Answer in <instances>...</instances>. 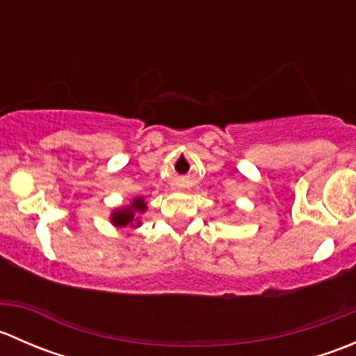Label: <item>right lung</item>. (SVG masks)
Here are the masks:
<instances>
[{
	"label": "right lung",
	"instance_id": "1",
	"mask_svg": "<svg viewBox=\"0 0 356 356\" xmlns=\"http://www.w3.org/2000/svg\"><path fill=\"white\" fill-rule=\"evenodd\" d=\"M146 203L143 198H134L132 200L131 204L127 207H122L117 208V210L111 213V224L115 227H139L141 222L138 220V215L139 213H145L146 211Z\"/></svg>",
	"mask_w": 356,
	"mask_h": 356
}]
</instances>
